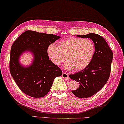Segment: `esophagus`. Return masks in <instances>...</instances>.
<instances>
[{
    "mask_svg": "<svg viewBox=\"0 0 124 124\" xmlns=\"http://www.w3.org/2000/svg\"><path fill=\"white\" fill-rule=\"evenodd\" d=\"M62 77H63V78L66 79H69V75L68 74V73H65V72H63V73H62Z\"/></svg>",
    "mask_w": 124,
    "mask_h": 124,
    "instance_id": "1",
    "label": "esophagus"
}]
</instances>
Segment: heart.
<instances>
[{"label": "heart", "instance_id": "1", "mask_svg": "<svg viewBox=\"0 0 124 124\" xmlns=\"http://www.w3.org/2000/svg\"><path fill=\"white\" fill-rule=\"evenodd\" d=\"M95 52L93 42L89 39L70 37L58 42V46L51 44L47 54L54 65L59 66L66 58L65 68L80 71L92 62Z\"/></svg>", "mask_w": 124, "mask_h": 124}]
</instances>
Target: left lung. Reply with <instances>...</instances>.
<instances>
[{"mask_svg": "<svg viewBox=\"0 0 124 124\" xmlns=\"http://www.w3.org/2000/svg\"><path fill=\"white\" fill-rule=\"evenodd\" d=\"M93 40L95 52L92 62L85 69L69 75L79 83V88L72 92L78 98H88L97 93L108 81L111 73L113 53L105 40L100 35L89 33L78 35Z\"/></svg>", "mask_w": 124, "mask_h": 124, "instance_id": "left-lung-1", "label": "left lung"}]
</instances>
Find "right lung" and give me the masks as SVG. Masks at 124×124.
<instances>
[{
    "instance_id": "obj_1",
    "label": "right lung",
    "mask_w": 124,
    "mask_h": 124,
    "mask_svg": "<svg viewBox=\"0 0 124 124\" xmlns=\"http://www.w3.org/2000/svg\"><path fill=\"white\" fill-rule=\"evenodd\" d=\"M52 34L25 31L15 40L10 50L9 69L19 89L33 98L45 96L51 89L55 78L62 75V70L49 59L47 47L59 39ZM26 50L32 51L35 59L29 67L24 68L18 63V57Z\"/></svg>"
}]
</instances>
